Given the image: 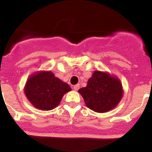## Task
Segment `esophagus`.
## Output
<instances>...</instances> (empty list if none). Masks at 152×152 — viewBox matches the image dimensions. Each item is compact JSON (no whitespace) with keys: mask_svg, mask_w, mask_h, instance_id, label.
I'll return each mask as SVG.
<instances>
[{"mask_svg":"<svg viewBox=\"0 0 152 152\" xmlns=\"http://www.w3.org/2000/svg\"><path fill=\"white\" fill-rule=\"evenodd\" d=\"M73 89L75 91H78L79 89V85H76V86H73Z\"/></svg>","mask_w":152,"mask_h":152,"instance_id":"obj_1","label":"esophagus"}]
</instances>
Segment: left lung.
I'll return each mask as SVG.
<instances>
[{"mask_svg": "<svg viewBox=\"0 0 152 152\" xmlns=\"http://www.w3.org/2000/svg\"><path fill=\"white\" fill-rule=\"evenodd\" d=\"M87 107L96 113H106L114 109L123 97L122 85L116 76L95 70L86 87L79 90Z\"/></svg>", "mask_w": 152, "mask_h": 152, "instance_id": "obj_1", "label": "left lung"}]
</instances>
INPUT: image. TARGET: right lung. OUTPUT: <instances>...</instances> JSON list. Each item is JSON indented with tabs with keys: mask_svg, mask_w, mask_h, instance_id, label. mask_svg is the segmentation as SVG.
Wrapping results in <instances>:
<instances>
[{
	"mask_svg": "<svg viewBox=\"0 0 152 152\" xmlns=\"http://www.w3.org/2000/svg\"><path fill=\"white\" fill-rule=\"evenodd\" d=\"M69 85L55 77L51 71H37L29 76L24 88L25 95L35 108L52 110L58 106L65 94L70 91Z\"/></svg>",
	"mask_w": 152,
	"mask_h": 152,
	"instance_id": "add662e5",
	"label": "right lung"
}]
</instances>
